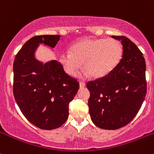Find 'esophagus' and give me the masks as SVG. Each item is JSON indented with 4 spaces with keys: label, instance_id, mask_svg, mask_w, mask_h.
Returning a JSON list of instances; mask_svg holds the SVG:
<instances>
[{
    "label": "esophagus",
    "instance_id": "1",
    "mask_svg": "<svg viewBox=\"0 0 154 154\" xmlns=\"http://www.w3.org/2000/svg\"><path fill=\"white\" fill-rule=\"evenodd\" d=\"M86 86V83L85 82H80V88H84Z\"/></svg>",
    "mask_w": 154,
    "mask_h": 154
}]
</instances>
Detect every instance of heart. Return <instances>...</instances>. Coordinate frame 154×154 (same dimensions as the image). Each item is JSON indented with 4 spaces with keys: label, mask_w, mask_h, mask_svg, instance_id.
I'll return each mask as SVG.
<instances>
[{
    "label": "heart",
    "mask_w": 154,
    "mask_h": 154,
    "mask_svg": "<svg viewBox=\"0 0 154 154\" xmlns=\"http://www.w3.org/2000/svg\"><path fill=\"white\" fill-rule=\"evenodd\" d=\"M123 47L115 38L87 39L73 45L71 51H63L60 61L65 71L74 76L84 63L86 74L100 78L109 74L120 62Z\"/></svg>",
    "instance_id": "b5f03b06"
}]
</instances>
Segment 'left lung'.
I'll use <instances>...</instances> for the list:
<instances>
[{
	"instance_id": "8db88e82",
	"label": "left lung",
	"mask_w": 154,
	"mask_h": 154,
	"mask_svg": "<svg viewBox=\"0 0 154 154\" xmlns=\"http://www.w3.org/2000/svg\"><path fill=\"white\" fill-rule=\"evenodd\" d=\"M112 37L122 41V59L109 74L86 84L90 91L91 119L104 130H117L128 125L140 109L147 93L143 54L127 37Z\"/></svg>"
}]
</instances>
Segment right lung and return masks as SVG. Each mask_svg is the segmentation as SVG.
Masks as SVG:
<instances>
[{
    "instance_id": "1",
    "label": "right lung",
    "mask_w": 154,
    "mask_h": 154,
    "mask_svg": "<svg viewBox=\"0 0 154 154\" xmlns=\"http://www.w3.org/2000/svg\"><path fill=\"white\" fill-rule=\"evenodd\" d=\"M60 35H35L17 53L13 63V94L24 117L42 130L61 127L68 117V106L80 84L66 74L60 62L43 65L34 57L38 44L54 48Z\"/></svg>"
}]
</instances>
